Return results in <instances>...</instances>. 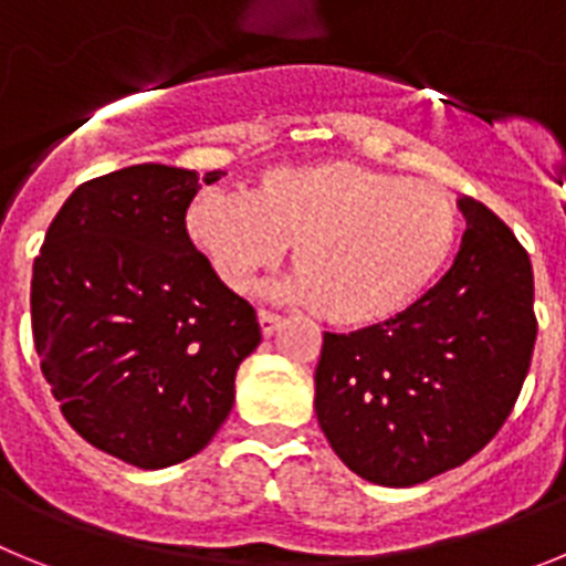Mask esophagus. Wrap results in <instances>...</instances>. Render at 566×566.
I'll list each match as a JSON object with an SVG mask.
<instances>
[{
  "label": "esophagus",
  "instance_id": "34e87169",
  "mask_svg": "<svg viewBox=\"0 0 566 566\" xmlns=\"http://www.w3.org/2000/svg\"><path fill=\"white\" fill-rule=\"evenodd\" d=\"M258 323H260V332H263L269 337V334L277 332L283 319H280V314L266 312V308H260V312H258Z\"/></svg>",
  "mask_w": 566,
  "mask_h": 566
}]
</instances>
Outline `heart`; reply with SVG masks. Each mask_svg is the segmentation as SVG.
Here are the masks:
<instances>
[{
  "label": "heart",
  "mask_w": 566,
  "mask_h": 566,
  "mask_svg": "<svg viewBox=\"0 0 566 566\" xmlns=\"http://www.w3.org/2000/svg\"><path fill=\"white\" fill-rule=\"evenodd\" d=\"M189 238L234 292L294 243L289 294L334 326H374L413 306L451 263L459 207L448 189L354 161L263 172L249 195L203 192Z\"/></svg>",
  "instance_id": "obj_1"
}]
</instances>
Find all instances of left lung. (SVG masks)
Returning a JSON list of instances; mask_svg holds the SVG:
<instances>
[{
    "label": "left lung",
    "instance_id": "8db88e82",
    "mask_svg": "<svg viewBox=\"0 0 566 566\" xmlns=\"http://www.w3.org/2000/svg\"><path fill=\"white\" fill-rule=\"evenodd\" d=\"M468 218L453 266L399 312L323 334L314 411L339 459L374 484L411 488L496 437L530 371L538 319L527 249L499 214Z\"/></svg>",
    "mask_w": 566,
    "mask_h": 566
}]
</instances>
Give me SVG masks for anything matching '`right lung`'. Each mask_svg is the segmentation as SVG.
<instances>
[{"label":"right lung","mask_w":566,"mask_h":566,"mask_svg":"<svg viewBox=\"0 0 566 566\" xmlns=\"http://www.w3.org/2000/svg\"><path fill=\"white\" fill-rule=\"evenodd\" d=\"M218 172L135 164L76 187L33 260L42 374L70 428L144 470L203 451L227 422L258 314L209 266L187 209Z\"/></svg>","instance_id":"add662e5"}]
</instances>
